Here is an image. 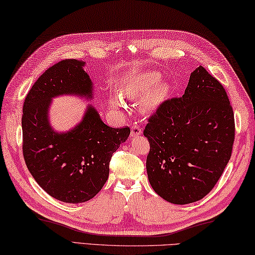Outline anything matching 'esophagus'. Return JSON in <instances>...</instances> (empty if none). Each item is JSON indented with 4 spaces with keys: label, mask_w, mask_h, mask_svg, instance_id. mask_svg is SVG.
Returning <instances> with one entry per match:
<instances>
[{
    "label": "esophagus",
    "mask_w": 255,
    "mask_h": 255,
    "mask_svg": "<svg viewBox=\"0 0 255 255\" xmlns=\"http://www.w3.org/2000/svg\"><path fill=\"white\" fill-rule=\"evenodd\" d=\"M142 134V129L141 128L137 126V124H133V126L131 127V136L134 137V136H138L141 135Z\"/></svg>",
    "instance_id": "34e87169"
}]
</instances>
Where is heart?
I'll list each match as a JSON object with an SVG mask.
<instances>
[{
  "instance_id": "obj_1",
  "label": "heart",
  "mask_w": 255,
  "mask_h": 255,
  "mask_svg": "<svg viewBox=\"0 0 255 255\" xmlns=\"http://www.w3.org/2000/svg\"><path fill=\"white\" fill-rule=\"evenodd\" d=\"M160 75L154 72H145L134 75L124 84L122 93L127 98L138 101L141 100V110L145 113L155 111L165 100L170 86L165 82H159Z\"/></svg>"
}]
</instances>
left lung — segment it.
I'll list each match as a JSON object with an SVG mask.
<instances>
[{
    "instance_id": "left-lung-1",
    "label": "left lung",
    "mask_w": 255,
    "mask_h": 255,
    "mask_svg": "<svg viewBox=\"0 0 255 255\" xmlns=\"http://www.w3.org/2000/svg\"><path fill=\"white\" fill-rule=\"evenodd\" d=\"M234 132L223 85L199 66L184 94L161 103L143 131L150 143L146 172L153 190L173 204L203 199L231 157Z\"/></svg>"
}]
</instances>
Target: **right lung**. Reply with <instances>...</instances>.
Segmentation results:
<instances>
[{
    "instance_id": "add662e5",
    "label": "right lung",
    "mask_w": 255,
    "mask_h": 255,
    "mask_svg": "<svg viewBox=\"0 0 255 255\" xmlns=\"http://www.w3.org/2000/svg\"><path fill=\"white\" fill-rule=\"evenodd\" d=\"M84 62L63 60L51 66L33 84L23 104V156L28 171L52 198L82 203L94 198L107 182L110 161L131 132L114 128L89 105L83 120L66 133L49 123L51 100L63 94L92 98L93 84Z\"/></svg>"
}]
</instances>
